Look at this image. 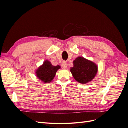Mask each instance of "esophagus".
Segmentation results:
<instances>
[{"label":"esophagus","mask_w":128,"mask_h":128,"mask_svg":"<svg viewBox=\"0 0 128 128\" xmlns=\"http://www.w3.org/2000/svg\"><path fill=\"white\" fill-rule=\"evenodd\" d=\"M62 68L64 69H66L67 68V64L66 62L64 61L62 64Z\"/></svg>","instance_id":"esophagus-1"}]
</instances>
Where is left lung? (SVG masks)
<instances>
[{
    "label": "left lung",
    "instance_id": "left-lung-1",
    "mask_svg": "<svg viewBox=\"0 0 128 128\" xmlns=\"http://www.w3.org/2000/svg\"><path fill=\"white\" fill-rule=\"evenodd\" d=\"M74 66L70 72L74 79L80 83L86 84L91 82L98 72V66L94 62L83 56H78L73 61Z\"/></svg>",
    "mask_w": 128,
    "mask_h": 128
}]
</instances>
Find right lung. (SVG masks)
Returning a JSON list of instances; mask_svg holds the SVG:
<instances>
[{
    "mask_svg": "<svg viewBox=\"0 0 128 128\" xmlns=\"http://www.w3.org/2000/svg\"><path fill=\"white\" fill-rule=\"evenodd\" d=\"M60 68L61 67L59 65L54 66L52 64L51 62L46 60L36 70V76L42 82L50 83L55 77L58 69Z\"/></svg>",
    "mask_w": 128,
    "mask_h": 128,
    "instance_id": "right-lung-1",
    "label": "right lung"
}]
</instances>
